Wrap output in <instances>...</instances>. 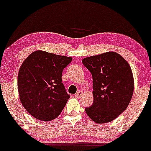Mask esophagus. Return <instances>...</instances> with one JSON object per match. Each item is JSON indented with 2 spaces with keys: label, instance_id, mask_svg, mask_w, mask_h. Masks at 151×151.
I'll return each instance as SVG.
<instances>
[{
  "label": "esophagus",
  "instance_id": "34e87169",
  "mask_svg": "<svg viewBox=\"0 0 151 151\" xmlns=\"http://www.w3.org/2000/svg\"><path fill=\"white\" fill-rule=\"evenodd\" d=\"M83 95V91H78V92L75 93V96L77 97V98H80V97H81Z\"/></svg>",
  "mask_w": 151,
  "mask_h": 151
}]
</instances>
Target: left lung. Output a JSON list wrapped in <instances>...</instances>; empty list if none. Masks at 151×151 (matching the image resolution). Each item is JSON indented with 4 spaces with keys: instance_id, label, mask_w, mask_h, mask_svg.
<instances>
[{
    "instance_id": "left-lung-1",
    "label": "left lung",
    "mask_w": 151,
    "mask_h": 151,
    "mask_svg": "<svg viewBox=\"0 0 151 151\" xmlns=\"http://www.w3.org/2000/svg\"><path fill=\"white\" fill-rule=\"evenodd\" d=\"M83 65L93 77V102L85 112L94 122L113 121L127 108L134 92L132 68L115 52L85 58Z\"/></svg>"
}]
</instances>
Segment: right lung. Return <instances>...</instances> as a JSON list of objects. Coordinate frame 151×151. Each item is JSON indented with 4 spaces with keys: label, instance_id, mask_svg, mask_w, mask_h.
Returning <instances> with one entry per match:
<instances>
[{
    "label": "right lung",
    "instance_id": "1",
    "mask_svg": "<svg viewBox=\"0 0 151 151\" xmlns=\"http://www.w3.org/2000/svg\"><path fill=\"white\" fill-rule=\"evenodd\" d=\"M71 57L37 50L23 61L17 77L21 103L30 115L42 121L57 118L70 96L62 83V72Z\"/></svg>",
    "mask_w": 151,
    "mask_h": 151
}]
</instances>
